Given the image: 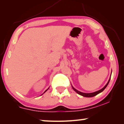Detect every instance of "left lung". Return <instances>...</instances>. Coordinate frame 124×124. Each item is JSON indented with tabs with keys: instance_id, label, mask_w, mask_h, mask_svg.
I'll list each match as a JSON object with an SVG mask.
<instances>
[{
	"instance_id": "left-lung-1",
	"label": "left lung",
	"mask_w": 124,
	"mask_h": 124,
	"mask_svg": "<svg viewBox=\"0 0 124 124\" xmlns=\"http://www.w3.org/2000/svg\"><path fill=\"white\" fill-rule=\"evenodd\" d=\"M110 80V78L109 80V81H108V82L107 83V84L106 85V86H105L103 88H102V89H101L100 90H98V91H97L95 92H93V93H83V92H80L79 91H78V90H77L76 89H75L74 87H73V90H74L75 92H77V93H78V94H79L80 95L83 96H84V97H93V96H96L97 95H98V93H101V92H102L103 91V90L105 89H106V87L107 86V85H108L109 83Z\"/></svg>"
}]
</instances>
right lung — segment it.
Segmentation results:
<instances>
[{"instance_id": "1", "label": "right lung", "mask_w": 124, "mask_h": 124, "mask_svg": "<svg viewBox=\"0 0 124 124\" xmlns=\"http://www.w3.org/2000/svg\"><path fill=\"white\" fill-rule=\"evenodd\" d=\"M47 90H48V89H47V90H46V91H45V92H46V91H47Z\"/></svg>"}]
</instances>
